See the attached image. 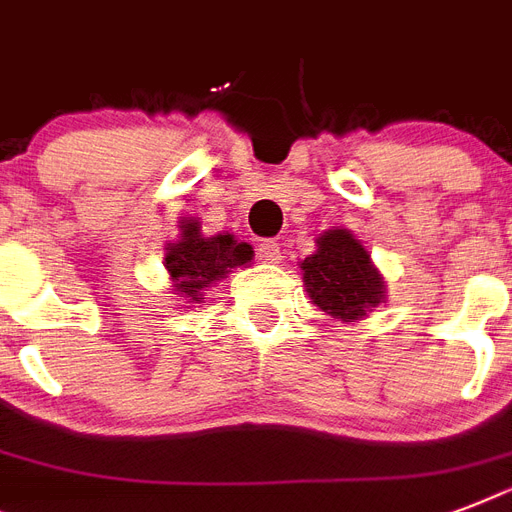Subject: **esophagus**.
<instances>
[{"label": "esophagus", "mask_w": 512, "mask_h": 512, "mask_svg": "<svg viewBox=\"0 0 512 512\" xmlns=\"http://www.w3.org/2000/svg\"><path fill=\"white\" fill-rule=\"evenodd\" d=\"M281 247L276 241H263V244H257V260L260 263H281Z\"/></svg>", "instance_id": "obj_1"}]
</instances>
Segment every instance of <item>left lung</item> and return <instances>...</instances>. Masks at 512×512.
<instances>
[{"label":"left lung","mask_w":512,"mask_h":512,"mask_svg":"<svg viewBox=\"0 0 512 512\" xmlns=\"http://www.w3.org/2000/svg\"><path fill=\"white\" fill-rule=\"evenodd\" d=\"M303 287L313 305L337 321H364L385 303V279L369 249L348 228H329L316 236V252L300 263Z\"/></svg>","instance_id":"8db88e82"}]
</instances>
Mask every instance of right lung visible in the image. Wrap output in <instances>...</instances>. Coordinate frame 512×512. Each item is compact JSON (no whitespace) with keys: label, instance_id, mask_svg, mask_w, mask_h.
<instances>
[{"label":"right lung","instance_id":"add662e5","mask_svg":"<svg viewBox=\"0 0 512 512\" xmlns=\"http://www.w3.org/2000/svg\"><path fill=\"white\" fill-rule=\"evenodd\" d=\"M177 241L164 247V268L170 273L172 295L183 308H193L204 300L207 289L225 279L233 268L252 265V247L233 233L204 236L196 217H180Z\"/></svg>","mask_w":512,"mask_h":512}]
</instances>
